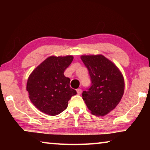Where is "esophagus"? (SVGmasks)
I'll return each mask as SVG.
<instances>
[{
  "label": "esophagus",
  "instance_id": "esophagus-1",
  "mask_svg": "<svg viewBox=\"0 0 150 150\" xmlns=\"http://www.w3.org/2000/svg\"><path fill=\"white\" fill-rule=\"evenodd\" d=\"M77 93L78 95H81V93H82V90L81 88H78V89H77Z\"/></svg>",
  "mask_w": 150,
  "mask_h": 150
}]
</instances>
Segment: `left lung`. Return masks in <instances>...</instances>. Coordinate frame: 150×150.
<instances>
[{"instance_id": "1", "label": "left lung", "mask_w": 150, "mask_h": 150, "mask_svg": "<svg viewBox=\"0 0 150 150\" xmlns=\"http://www.w3.org/2000/svg\"><path fill=\"white\" fill-rule=\"evenodd\" d=\"M89 73L91 85L82 93L83 99L94 115L103 116L116 108L124 91L123 75L114 63L103 55H82Z\"/></svg>"}]
</instances>
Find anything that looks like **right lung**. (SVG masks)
<instances>
[{
	"label": "right lung",
	"instance_id": "right-lung-1",
	"mask_svg": "<svg viewBox=\"0 0 150 150\" xmlns=\"http://www.w3.org/2000/svg\"><path fill=\"white\" fill-rule=\"evenodd\" d=\"M73 59L72 55L50 56L30 75L26 90L33 105L42 112L59 115L67 108L71 97L77 94L70 87V79L63 74Z\"/></svg>",
	"mask_w": 150,
	"mask_h": 150
}]
</instances>
